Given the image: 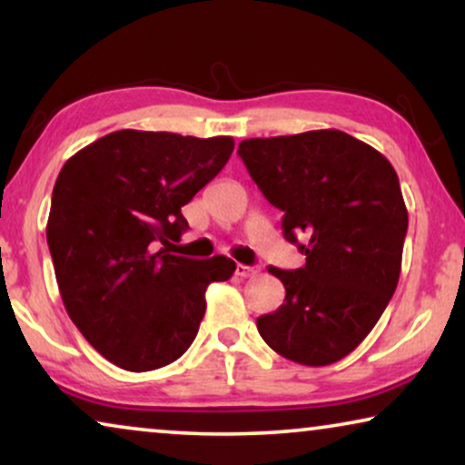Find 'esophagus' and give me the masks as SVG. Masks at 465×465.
<instances>
[{
    "instance_id": "34e87169",
    "label": "esophagus",
    "mask_w": 465,
    "mask_h": 465,
    "mask_svg": "<svg viewBox=\"0 0 465 465\" xmlns=\"http://www.w3.org/2000/svg\"><path fill=\"white\" fill-rule=\"evenodd\" d=\"M239 277H253L258 275V266H247V264H237V269H234Z\"/></svg>"
}]
</instances>
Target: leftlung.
<instances>
[{"label": "left lung", "mask_w": 465, "mask_h": 465, "mask_svg": "<svg viewBox=\"0 0 465 465\" xmlns=\"http://www.w3.org/2000/svg\"><path fill=\"white\" fill-rule=\"evenodd\" d=\"M252 180L283 212V237L307 262L282 271L285 302L258 317L272 351L302 366L334 364L353 351L396 292L409 212L396 171L360 139L336 129L243 139Z\"/></svg>", "instance_id": "obj_1"}]
</instances>
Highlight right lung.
Segmentation results:
<instances>
[{"label":"right lung","mask_w":465,"mask_h":465,"mask_svg":"<svg viewBox=\"0 0 465 465\" xmlns=\"http://www.w3.org/2000/svg\"><path fill=\"white\" fill-rule=\"evenodd\" d=\"M232 150L224 135L123 129L63 164L46 224L56 283L75 328L112 364L145 372L175 361L199 332L209 283L232 277L231 258L169 250L188 228L182 207Z\"/></svg>","instance_id":"add662e5"}]
</instances>
